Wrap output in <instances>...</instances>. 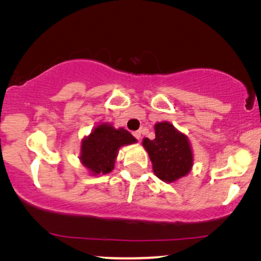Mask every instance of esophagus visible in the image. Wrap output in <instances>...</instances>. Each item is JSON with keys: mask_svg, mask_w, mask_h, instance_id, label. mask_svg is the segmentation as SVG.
I'll return each mask as SVG.
<instances>
[{"mask_svg": "<svg viewBox=\"0 0 261 261\" xmlns=\"http://www.w3.org/2000/svg\"><path fill=\"white\" fill-rule=\"evenodd\" d=\"M133 135H134V138L137 139V140H140V138H141V132H140V130H135V132H133Z\"/></svg>", "mask_w": 261, "mask_h": 261, "instance_id": "esophagus-1", "label": "esophagus"}]
</instances>
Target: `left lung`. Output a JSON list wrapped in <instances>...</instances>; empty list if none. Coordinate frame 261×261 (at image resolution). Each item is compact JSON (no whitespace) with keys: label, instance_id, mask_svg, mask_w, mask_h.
<instances>
[{"label":"left lung","instance_id":"1","mask_svg":"<svg viewBox=\"0 0 261 261\" xmlns=\"http://www.w3.org/2000/svg\"><path fill=\"white\" fill-rule=\"evenodd\" d=\"M155 138L142 141L151 158L155 176L164 181H174L188 174L192 166V152L184 134L169 122L155 124Z\"/></svg>","mask_w":261,"mask_h":261}]
</instances>
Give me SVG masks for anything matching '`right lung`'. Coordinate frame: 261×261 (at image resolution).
Segmentation results:
<instances>
[{
  "mask_svg": "<svg viewBox=\"0 0 261 261\" xmlns=\"http://www.w3.org/2000/svg\"><path fill=\"white\" fill-rule=\"evenodd\" d=\"M135 141L133 135L123 128L115 129L109 124H99L82 142L81 160L94 174H106L114 169L117 149Z\"/></svg>",
  "mask_w": 261,
  "mask_h": 261,
  "instance_id": "right-lung-1",
  "label": "right lung"
}]
</instances>
